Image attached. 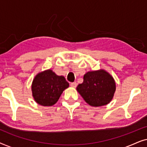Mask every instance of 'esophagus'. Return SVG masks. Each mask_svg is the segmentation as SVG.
<instances>
[{
    "mask_svg": "<svg viewBox=\"0 0 147 147\" xmlns=\"http://www.w3.org/2000/svg\"><path fill=\"white\" fill-rule=\"evenodd\" d=\"M70 86H71L72 88H76V86H77V83H76V82H72V83L70 84Z\"/></svg>",
    "mask_w": 147,
    "mask_h": 147,
    "instance_id": "obj_1",
    "label": "esophagus"
}]
</instances>
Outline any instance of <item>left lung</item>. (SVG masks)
Returning a JSON list of instances; mask_svg holds the SVG:
<instances>
[{"mask_svg": "<svg viewBox=\"0 0 147 147\" xmlns=\"http://www.w3.org/2000/svg\"><path fill=\"white\" fill-rule=\"evenodd\" d=\"M84 100L92 106H102L109 103L114 96L116 84L113 78L104 70L89 71L84 82L77 87Z\"/></svg>", "mask_w": 147, "mask_h": 147, "instance_id": "left-lung-1", "label": "left lung"}]
</instances>
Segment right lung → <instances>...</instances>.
<instances>
[{
  "label": "right lung",
  "instance_id": "obj_1",
  "mask_svg": "<svg viewBox=\"0 0 147 147\" xmlns=\"http://www.w3.org/2000/svg\"><path fill=\"white\" fill-rule=\"evenodd\" d=\"M68 87L69 83L63 76L56 75L49 69L35 76L32 84V92L37 103L49 106L58 101L62 92Z\"/></svg>",
  "mask_w": 147,
  "mask_h": 147
}]
</instances>
